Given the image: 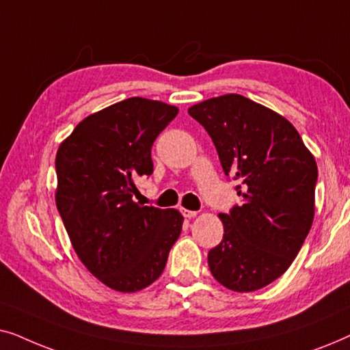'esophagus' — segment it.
I'll use <instances>...</instances> for the list:
<instances>
[{
  "instance_id": "1",
  "label": "esophagus",
  "mask_w": 350,
  "mask_h": 350,
  "mask_svg": "<svg viewBox=\"0 0 350 350\" xmlns=\"http://www.w3.org/2000/svg\"><path fill=\"white\" fill-rule=\"evenodd\" d=\"M180 212L183 213L185 218H194L196 215H198V212H196V210H188V208H185V207H181Z\"/></svg>"
}]
</instances>
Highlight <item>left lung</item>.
I'll return each instance as SVG.
<instances>
[{
	"instance_id": "8db88e82",
	"label": "left lung",
	"mask_w": 350,
	"mask_h": 350,
	"mask_svg": "<svg viewBox=\"0 0 350 350\" xmlns=\"http://www.w3.org/2000/svg\"><path fill=\"white\" fill-rule=\"evenodd\" d=\"M202 124L224 174L237 180L242 204L219 213L223 241L208 267L232 291L260 290L284 274L314 221L317 164L303 138L279 113L239 94L188 109Z\"/></svg>"
}]
</instances>
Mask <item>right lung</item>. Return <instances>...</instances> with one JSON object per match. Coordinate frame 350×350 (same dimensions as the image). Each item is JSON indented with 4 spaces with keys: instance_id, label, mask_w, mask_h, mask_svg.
Wrapping results in <instances>:
<instances>
[{
    "instance_id": "add662e5",
    "label": "right lung",
    "mask_w": 350,
    "mask_h": 350,
    "mask_svg": "<svg viewBox=\"0 0 350 350\" xmlns=\"http://www.w3.org/2000/svg\"><path fill=\"white\" fill-rule=\"evenodd\" d=\"M178 114L132 97L83 119L55 156V204L81 262L121 293L146 288L180 237L178 210L133 200L135 180L152 174L151 146Z\"/></svg>"
}]
</instances>
